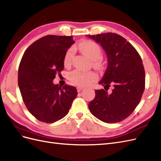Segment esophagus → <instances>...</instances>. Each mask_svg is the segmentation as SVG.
Returning <instances> with one entry per match:
<instances>
[{"instance_id":"esophagus-1","label":"esophagus","mask_w":161,"mask_h":161,"mask_svg":"<svg viewBox=\"0 0 161 161\" xmlns=\"http://www.w3.org/2000/svg\"><path fill=\"white\" fill-rule=\"evenodd\" d=\"M76 89L78 92H80L82 89H83V87H81V86H78L76 87Z\"/></svg>"}]
</instances>
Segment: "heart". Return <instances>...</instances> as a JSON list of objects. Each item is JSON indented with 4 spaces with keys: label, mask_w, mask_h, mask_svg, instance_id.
I'll return each instance as SVG.
<instances>
[{
    "label": "heart",
    "mask_w": 161,
    "mask_h": 161,
    "mask_svg": "<svg viewBox=\"0 0 161 161\" xmlns=\"http://www.w3.org/2000/svg\"><path fill=\"white\" fill-rule=\"evenodd\" d=\"M80 52L92 60V64L97 68H100L103 65V60L101 57L102 49L101 46L96 42L91 40H82L78 45ZM75 54V50L70 47L68 50L64 57V64L69 66L72 62V60ZM71 83L78 86L88 85L97 79V75L92 71L83 72L75 70L70 72L69 76Z\"/></svg>",
    "instance_id": "b5f03b06"
}]
</instances>
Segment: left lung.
Instances as JSON below:
<instances>
[{
  "mask_svg": "<svg viewBox=\"0 0 161 161\" xmlns=\"http://www.w3.org/2000/svg\"><path fill=\"white\" fill-rule=\"evenodd\" d=\"M100 43L106 52L108 64L89 103L91 114L108 124L120 122L130 116L139 104L145 89V71L138 52L118 34L106 33L89 36ZM112 90L107 92L111 86Z\"/></svg>",
  "mask_w": 161,
  "mask_h": 161,
  "instance_id": "obj_1",
  "label": "left lung"
}]
</instances>
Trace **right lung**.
I'll return each instance as SVG.
<instances>
[{"mask_svg":"<svg viewBox=\"0 0 161 161\" xmlns=\"http://www.w3.org/2000/svg\"><path fill=\"white\" fill-rule=\"evenodd\" d=\"M75 43L72 36L48 35L39 39L25 50L18 70V85L27 109L39 121L47 124L69 113L77 91L53 83L64 69V57Z\"/></svg>","mask_w":161,"mask_h":161,"instance_id":"obj_1","label":"right lung"}]
</instances>
